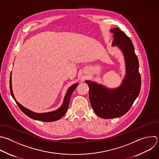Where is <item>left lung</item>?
I'll return each instance as SVG.
<instances>
[{"instance_id": "1", "label": "left lung", "mask_w": 159, "mask_h": 159, "mask_svg": "<svg viewBox=\"0 0 159 159\" xmlns=\"http://www.w3.org/2000/svg\"><path fill=\"white\" fill-rule=\"evenodd\" d=\"M113 47L122 52L125 65V75L120 85L110 89L95 82L85 80L89 87V98L94 112L103 119L120 117L125 114L137 98L141 87L139 60L130 39L119 28L111 29Z\"/></svg>"}]
</instances>
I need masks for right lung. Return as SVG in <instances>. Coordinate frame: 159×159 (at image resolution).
<instances>
[{"mask_svg": "<svg viewBox=\"0 0 159 159\" xmlns=\"http://www.w3.org/2000/svg\"><path fill=\"white\" fill-rule=\"evenodd\" d=\"M77 85H78V84L76 83V84H74V85H72L71 87H70L69 88V89L67 90V91L66 92L65 97L64 98L63 103L61 106V107H59L58 109L55 110L54 111H52V112H48L37 113V112H34L24 107V106H22V105L20 103H19L16 100V99L14 97L13 91H12V74H11V77H10L11 93L12 97H13V98L16 101V103L17 104V105L20 109V110L25 115H27L28 117H29L30 118H31L34 120L42 121V122H54V121L58 120L60 119H61L66 114V112L67 111V109H68V107H69V101H70V99L71 95H72V92H74V90L75 89V88L77 87Z\"/></svg>", "mask_w": 159, "mask_h": 159, "instance_id": "add662e5", "label": "right lung"}]
</instances>
